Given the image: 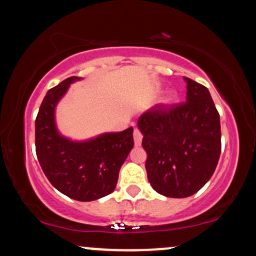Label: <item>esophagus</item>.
I'll use <instances>...</instances> for the list:
<instances>
[{
  "label": "esophagus",
  "instance_id": "esophagus-1",
  "mask_svg": "<svg viewBox=\"0 0 256 256\" xmlns=\"http://www.w3.org/2000/svg\"><path fill=\"white\" fill-rule=\"evenodd\" d=\"M142 138H143V134H140V131L138 130V128H134V144H136V146H140V143H142Z\"/></svg>",
  "mask_w": 256,
  "mask_h": 256
}]
</instances>
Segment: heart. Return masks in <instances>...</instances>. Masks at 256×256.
I'll return each mask as SVG.
<instances>
[{
    "instance_id": "heart-1",
    "label": "heart",
    "mask_w": 256,
    "mask_h": 256,
    "mask_svg": "<svg viewBox=\"0 0 256 256\" xmlns=\"http://www.w3.org/2000/svg\"><path fill=\"white\" fill-rule=\"evenodd\" d=\"M178 100V94L174 90H168L165 95L162 96L160 100V104L164 107H171L172 104H174Z\"/></svg>"
}]
</instances>
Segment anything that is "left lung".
I'll return each mask as SVG.
<instances>
[{"label": "left lung", "mask_w": 256, "mask_h": 256, "mask_svg": "<svg viewBox=\"0 0 256 256\" xmlns=\"http://www.w3.org/2000/svg\"><path fill=\"white\" fill-rule=\"evenodd\" d=\"M186 102L156 104L140 116L146 170L155 192L183 198L198 192L213 176L222 152L220 116L210 91L184 77Z\"/></svg>", "instance_id": "left-lung-1"}]
</instances>
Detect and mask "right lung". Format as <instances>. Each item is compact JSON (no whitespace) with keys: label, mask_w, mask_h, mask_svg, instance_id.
Returning <instances> with one entry per match:
<instances>
[{"label":"right lung","mask_w":256,"mask_h":256,"mask_svg":"<svg viewBox=\"0 0 256 256\" xmlns=\"http://www.w3.org/2000/svg\"><path fill=\"white\" fill-rule=\"evenodd\" d=\"M70 77L46 92L36 118V154L52 186L73 200L94 201L114 192L119 171L134 148V128L107 132L86 140L62 136L55 122V110L70 85Z\"/></svg>","instance_id":"1"}]
</instances>
